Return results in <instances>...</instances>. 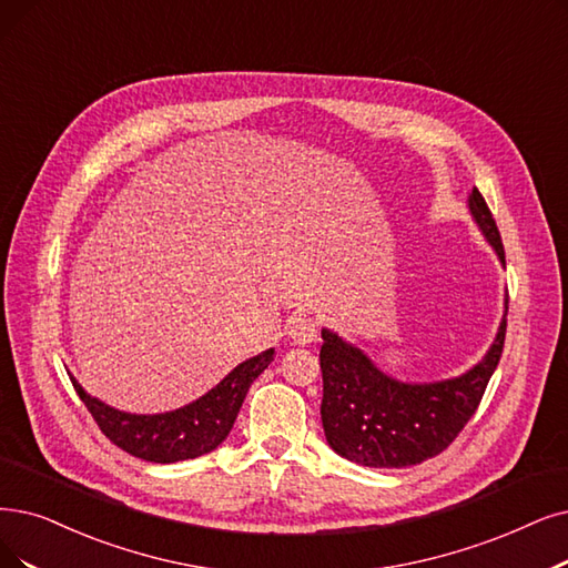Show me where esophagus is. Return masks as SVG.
<instances>
[{
    "mask_svg": "<svg viewBox=\"0 0 568 568\" xmlns=\"http://www.w3.org/2000/svg\"><path fill=\"white\" fill-rule=\"evenodd\" d=\"M288 339L293 345H312L316 335H320V328H316V322L310 320V316H293L288 322Z\"/></svg>",
    "mask_w": 568,
    "mask_h": 568,
    "instance_id": "obj_1",
    "label": "esophagus"
}]
</instances>
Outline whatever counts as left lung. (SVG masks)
<instances>
[{"mask_svg": "<svg viewBox=\"0 0 568 568\" xmlns=\"http://www.w3.org/2000/svg\"><path fill=\"white\" fill-rule=\"evenodd\" d=\"M468 214L485 242L506 267L504 244L478 189L468 193ZM504 316L485 356L462 375L434 382H403L343 335L322 328V424L326 443L354 464L405 468L422 464L459 436L475 415L494 375L506 339Z\"/></svg>", "mask_w": 568, "mask_h": 568, "instance_id": "obj_1", "label": "left lung"}]
</instances>
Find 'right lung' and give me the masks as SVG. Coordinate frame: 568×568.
Segmentation results:
<instances>
[{
    "label": "right lung",
    "instance_id": "right-lung-1",
    "mask_svg": "<svg viewBox=\"0 0 568 568\" xmlns=\"http://www.w3.org/2000/svg\"><path fill=\"white\" fill-rule=\"evenodd\" d=\"M272 361H275V347L237 363L205 396L176 410L155 415L119 410L90 396L74 375H70V379L102 434L113 445L144 462L174 464L207 455L229 438L248 387Z\"/></svg>",
    "mask_w": 568,
    "mask_h": 568
}]
</instances>
